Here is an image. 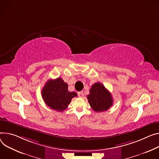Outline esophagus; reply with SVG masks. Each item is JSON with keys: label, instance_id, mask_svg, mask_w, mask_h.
I'll list each match as a JSON object with an SVG mask.
<instances>
[{"label": "esophagus", "instance_id": "1", "mask_svg": "<svg viewBox=\"0 0 159 159\" xmlns=\"http://www.w3.org/2000/svg\"><path fill=\"white\" fill-rule=\"evenodd\" d=\"M78 96L80 98H82L84 96V93L83 91H80V92H78Z\"/></svg>", "mask_w": 159, "mask_h": 159}]
</instances>
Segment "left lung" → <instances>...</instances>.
Instances as JSON below:
<instances>
[{"instance_id": "8db88e82", "label": "left lung", "mask_w": 159, "mask_h": 159, "mask_svg": "<svg viewBox=\"0 0 159 159\" xmlns=\"http://www.w3.org/2000/svg\"><path fill=\"white\" fill-rule=\"evenodd\" d=\"M88 95V102L96 112H102L108 110L113 105V98L111 93L105 86L99 82L94 84Z\"/></svg>"}]
</instances>
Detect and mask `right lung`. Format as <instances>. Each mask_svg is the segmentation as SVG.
<instances>
[{"instance_id": "obj_1", "label": "right lung", "mask_w": 159, "mask_h": 159, "mask_svg": "<svg viewBox=\"0 0 159 159\" xmlns=\"http://www.w3.org/2000/svg\"><path fill=\"white\" fill-rule=\"evenodd\" d=\"M45 103L51 109L62 111L67 108L71 99L77 96L75 92H69L68 84L61 77L49 80L42 90Z\"/></svg>"}]
</instances>
